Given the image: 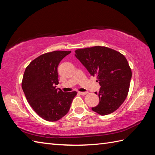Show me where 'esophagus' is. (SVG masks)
Wrapping results in <instances>:
<instances>
[{"mask_svg": "<svg viewBox=\"0 0 155 155\" xmlns=\"http://www.w3.org/2000/svg\"><path fill=\"white\" fill-rule=\"evenodd\" d=\"M78 94L81 95H85L87 94V92H78Z\"/></svg>", "mask_w": 155, "mask_h": 155, "instance_id": "1", "label": "esophagus"}]
</instances>
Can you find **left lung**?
<instances>
[{"mask_svg":"<svg viewBox=\"0 0 155 155\" xmlns=\"http://www.w3.org/2000/svg\"><path fill=\"white\" fill-rule=\"evenodd\" d=\"M74 52L89 73L96 76L101 87L98 93L99 103L92 110L101 115L113 113L124 103L129 91L132 71L127 58L114 49L101 46Z\"/></svg>","mask_w":155,"mask_h":155,"instance_id":"obj_1","label":"left lung"}]
</instances>
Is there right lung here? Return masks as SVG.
<instances>
[{
    "instance_id": "add662e5",
    "label": "right lung",
    "mask_w": 155,
    "mask_h": 155,
    "mask_svg": "<svg viewBox=\"0 0 155 155\" xmlns=\"http://www.w3.org/2000/svg\"><path fill=\"white\" fill-rule=\"evenodd\" d=\"M71 51H55L41 54L26 68L22 88L29 104L39 117L57 121L67 114L77 92L64 93L58 84V66Z\"/></svg>"
}]
</instances>
